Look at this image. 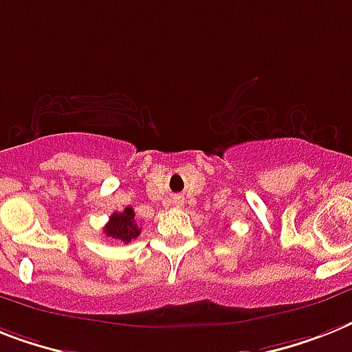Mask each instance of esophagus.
Wrapping results in <instances>:
<instances>
[{
	"instance_id": "1",
	"label": "esophagus",
	"mask_w": 352,
	"mask_h": 352,
	"mask_svg": "<svg viewBox=\"0 0 352 352\" xmlns=\"http://www.w3.org/2000/svg\"><path fill=\"white\" fill-rule=\"evenodd\" d=\"M182 204H184V201H182L181 197H173V206H177V208H181Z\"/></svg>"
}]
</instances>
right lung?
I'll use <instances>...</instances> for the list:
<instances>
[{
  "label": "right lung",
  "instance_id": "add662e5",
  "mask_svg": "<svg viewBox=\"0 0 352 352\" xmlns=\"http://www.w3.org/2000/svg\"><path fill=\"white\" fill-rule=\"evenodd\" d=\"M141 233V228L137 226L135 222V213L131 210V206L124 208V211H116L113 215L110 217L108 224L104 226V235L116 239V241H121L124 244L131 242L133 239H137Z\"/></svg>",
  "mask_w": 352,
  "mask_h": 352
}]
</instances>
